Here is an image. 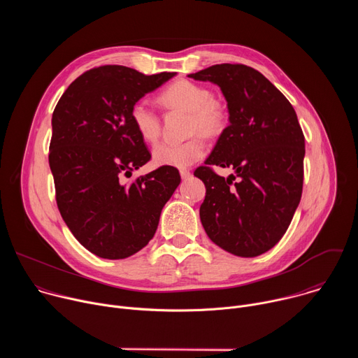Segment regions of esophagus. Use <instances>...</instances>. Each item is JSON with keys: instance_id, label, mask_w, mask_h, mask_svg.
<instances>
[{"instance_id": "34e87169", "label": "esophagus", "mask_w": 358, "mask_h": 358, "mask_svg": "<svg viewBox=\"0 0 358 358\" xmlns=\"http://www.w3.org/2000/svg\"><path fill=\"white\" fill-rule=\"evenodd\" d=\"M180 176H181L182 180H187V178L191 177V173L188 170H180Z\"/></svg>"}]
</instances>
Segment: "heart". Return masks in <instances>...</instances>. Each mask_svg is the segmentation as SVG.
<instances>
[{"mask_svg": "<svg viewBox=\"0 0 358 358\" xmlns=\"http://www.w3.org/2000/svg\"><path fill=\"white\" fill-rule=\"evenodd\" d=\"M162 103L169 108H180L189 112V133H202L203 136H218L225 127V112L213 92L199 83L181 79L167 86L160 93ZM131 123L138 136L155 143L162 131V123L157 112L147 100H137L130 109ZM207 144L199 134L185 141H162L152 148V162L157 166L184 169L203 157Z\"/></svg>", "mask_w": 358, "mask_h": 358, "instance_id": "obj_1", "label": "heart"}]
</instances>
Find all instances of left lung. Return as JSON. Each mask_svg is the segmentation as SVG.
<instances>
[{"label": "left lung", "instance_id": "left-lung-1", "mask_svg": "<svg viewBox=\"0 0 358 358\" xmlns=\"http://www.w3.org/2000/svg\"><path fill=\"white\" fill-rule=\"evenodd\" d=\"M188 78L220 86L229 113L207 166L194 171L207 188L202 227L224 250L258 257L285 235L301 198L304 136L296 112L280 90L246 65H214ZM211 165L231 166L236 176L224 179Z\"/></svg>", "mask_w": 358, "mask_h": 358}]
</instances>
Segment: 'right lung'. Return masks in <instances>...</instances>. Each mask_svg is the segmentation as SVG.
<instances>
[{
	"label": "right lung",
	"instance_id": "add662e5",
	"mask_svg": "<svg viewBox=\"0 0 358 358\" xmlns=\"http://www.w3.org/2000/svg\"><path fill=\"white\" fill-rule=\"evenodd\" d=\"M176 75L99 66L73 80L54 110L49 167L58 208L96 257L124 259L143 249L181 181L178 170L167 166L126 181L151 157L130 109Z\"/></svg>",
	"mask_w": 358,
	"mask_h": 358
}]
</instances>
